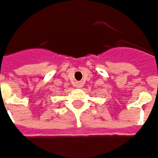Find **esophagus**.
Here are the masks:
<instances>
[{"label":"esophagus","mask_w":158,"mask_h":158,"mask_svg":"<svg viewBox=\"0 0 158 158\" xmlns=\"http://www.w3.org/2000/svg\"><path fill=\"white\" fill-rule=\"evenodd\" d=\"M77 87H79V88H80V87H81L82 86V82H81V81H77Z\"/></svg>","instance_id":"1"}]
</instances>
